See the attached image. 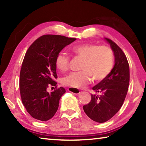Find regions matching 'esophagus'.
<instances>
[{"label": "esophagus", "mask_w": 146, "mask_h": 146, "mask_svg": "<svg viewBox=\"0 0 146 146\" xmlns=\"http://www.w3.org/2000/svg\"><path fill=\"white\" fill-rule=\"evenodd\" d=\"M68 90L70 92L74 94H80V90L77 88H68Z\"/></svg>", "instance_id": "34e87169"}]
</instances>
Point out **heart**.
Masks as SVG:
<instances>
[{"label":"heart","instance_id":"b5f03b06","mask_svg":"<svg viewBox=\"0 0 146 146\" xmlns=\"http://www.w3.org/2000/svg\"><path fill=\"white\" fill-rule=\"evenodd\" d=\"M76 56L84 59L80 72H72L62 80L63 85L72 88H82L91 82L105 79L111 73L114 66V54L110 47L96 44H80L72 47ZM70 56L66 53H59L56 58V68L61 72L69 69Z\"/></svg>","mask_w":146,"mask_h":146}]
</instances>
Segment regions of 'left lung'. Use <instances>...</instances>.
Segmentation results:
<instances>
[{
	"label": "left lung",
	"instance_id": "obj_1",
	"mask_svg": "<svg viewBox=\"0 0 146 146\" xmlns=\"http://www.w3.org/2000/svg\"><path fill=\"white\" fill-rule=\"evenodd\" d=\"M115 56V64L111 73L94 86L91 100L83 106L90 118L99 123L110 119L122 106L129 82V67L127 58L120 48L111 39L106 38Z\"/></svg>",
	"mask_w": 146,
	"mask_h": 146
}]
</instances>
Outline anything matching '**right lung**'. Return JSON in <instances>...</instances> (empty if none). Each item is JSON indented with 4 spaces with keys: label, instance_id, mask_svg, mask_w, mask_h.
<instances>
[{
    "label": "right lung",
    "instance_id": "obj_1",
    "mask_svg": "<svg viewBox=\"0 0 146 146\" xmlns=\"http://www.w3.org/2000/svg\"><path fill=\"white\" fill-rule=\"evenodd\" d=\"M76 40L45 35L36 40L27 50L20 72L19 88L22 102L33 118L47 121L58 110L59 100L66 90L57 87L56 58L66 46ZM49 86L55 87L50 93L46 91Z\"/></svg>",
    "mask_w": 146,
    "mask_h": 146
}]
</instances>
